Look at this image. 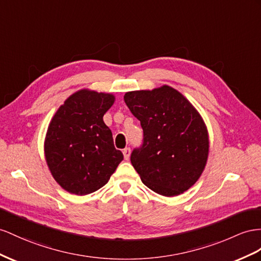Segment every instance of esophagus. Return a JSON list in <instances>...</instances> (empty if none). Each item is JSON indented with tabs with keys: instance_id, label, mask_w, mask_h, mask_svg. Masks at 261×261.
<instances>
[{
	"instance_id": "obj_1",
	"label": "esophagus",
	"mask_w": 261,
	"mask_h": 261,
	"mask_svg": "<svg viewBox=\"0 0 261 261\" xmlns=\"http://www.w3.org/2000/svg\"><path fill=\"white\" fill-rule=\"evenodd\" d=\"M122 153H123V156H124V159H125V160H129V158H130V153H131L130 148H124V149H123V151H122Z\"/></svg>"
}]
</instances>
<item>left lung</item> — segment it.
<instances>
[{"mask_svg": "<svg viewBox=\"0 0 261 261\" xmlns=\"http://www.w3.org/2000/svg\"><path fill=\"white\" fill-rule=\"evenodd\" d=\"M124 102L143 129L131 153L141 181L163 196H176L196 183L208 158V132L198 111L170 86L129 91Z\"/></svg>", "mask_w": 261, "mask_h": 261, "instance_id": "1", "label": "left lung"}]
</instances>
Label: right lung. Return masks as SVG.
Instances as JSON below:
<instances>
[{
  "mask_svg": "<svg viewBox=\"0 0 261 261\" xmlns=\"http://www.w3.org/2000/svg\"><path fill=\"white\" fill-rule=\"evenodd\" d=\"M113 102L111 93L82 89L65 100L48 125L46 162L55 181L71 194L101 189L123 160L103 122Z\"/></svg>",
  "mask_w": 261,
  "mask_h": 261,
  "instance_id": "add662e5",
  "label": "right lung"
}]
</instances>
